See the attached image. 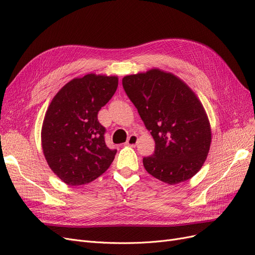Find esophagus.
Returning <instances> with one entry per match:
<instances>
[{
  "mask_svg": "<svg viewBox=\"0 0 255 255\" xmlns=\"http://www.w3.org/2000/svg\"><path fill=\"white\" fill-rule=\"evenodd\" d=\"M138 142V136L136 134H132L129 137L128 139L127 140V145H129V146H135Z\"/></svg>",
  "mask_w": 255,
  "mask_h": 255,
  "instance_id": "1",
  "label": "esophagus"
}]
</instances>
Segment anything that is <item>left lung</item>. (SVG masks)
Returning <instances> with one entry per match:
<instances>
[{"instance_id":"left-lung-1","label":"left lung","mask_w":255,"mask_h":255,"mask_svg":"<svg viewBox=\"0 0 255 255\" xmlns=\"http://www.w3.org/2000/svg\"><path fill=\"white\" fill-rule=\"evenodd\" d=\"M122 85L155 141L153 155L143 157L145 170L170 185L189 180L202 168L212 142L210 120L194 90L157 68L126 75Z\"/></svg>"}]
</instances>
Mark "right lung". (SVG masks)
Here are the masks:
<instances>
[{"mask_svg":"<svg viewBox=\"0 0 255 255\" xmlns=\"http://www.w3.org/2000/svg\"><path fill=\"white\" fill-rule=\"evenodd\" d=\"M117 87V75L89 73L64 85L48 106L42 152L51 170L67 185L88 184L113 163L117 150L106 145L98 113Z\"/></svg>","mask_w":255,"mask_h":255,"instance_id":"obj_1","label":"right lung"}]
</instances>
